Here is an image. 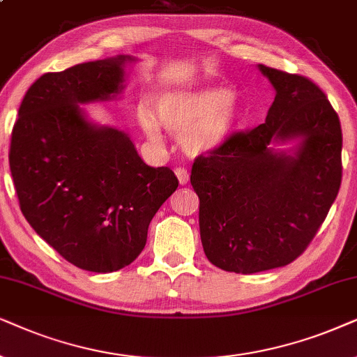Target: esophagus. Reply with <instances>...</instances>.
I'll return each mask as SVG.
<instances>
[{"instance_id":"obj_1","label":"esophagus","mask_w":357,"mask_h":357,"mask_svg":"<svg viewBox=\"0 0 357 357\" xmlns=\"http://www.w3.org/2000/svg\"><path fill=\"white\" fill-rule=\"evenodd\" d=\"M174 173H176V176H178L179 184H188V181H189V171L186 168H181V166H179V168L174 169Z\"/></svg>"}]
</instances>
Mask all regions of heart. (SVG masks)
<instances>
[{
	"instance_id": "1",
	"label": "heart",
	"mask_w": 357,
	"mask_h": 357,
	"mask_svg": "<svg viewBox=\"0 0 357 357\" xmlns=\"http://www.w3.org/2000/svg\"><path fill=\"white\" fill-rule=\"evenodd\" d=\"M240 104L225 86H197L163 93L153 111L140 104L137 122L151 140L160 139V123L173 134H181L189 153H206L222 146L240 121Z\"/></svg>"
}]
</instances>
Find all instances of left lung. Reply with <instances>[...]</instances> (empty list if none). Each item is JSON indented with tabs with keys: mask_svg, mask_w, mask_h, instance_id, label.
Masks as SVG:
<instances>
[{
	"mask_svg": "<svg viewBox=\"0 0 357 357\" xmlns=\"http://www.w3.org/2000/svg\"><path fill=\"white\" fill-rule=\"evenodd\" d=\"M275 89L266 122L234 132L194 160L204 253L217 268L253 274L292 263L325 222L341 186L343 134L325 93L301 75L259 65ZM298 139L292 154L269 143Z\"/></svg>",
	"mask_w": 357,
	"mask_h": 357,
	"instance_id": "obj_1",
	"label": "left lung"
}]
</instances>
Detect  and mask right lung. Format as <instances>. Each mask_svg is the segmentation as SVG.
Returning a JSON list of instances; mask_svg holds the SVG:
<instances>
[{
	"instance_id": "right-lung-1",
	"label": "right lung",
	"mask_w": 357,
	"mask_h": 357,
	"mask_svg": "<svg viewBox=\"0 0 357 357\" xmlns=\"http://www.w3.org/2000/svg\"><path fill=\"white\" fill-rule=\"evenodd\" d=\"M130 55L42 75L27 89L9 146L22 215L76 268L112 273L142 253L151 218L178 188L144 163L126 132L94 126L79 104L123 89Z\"/></svg>"
}]
</instances>
